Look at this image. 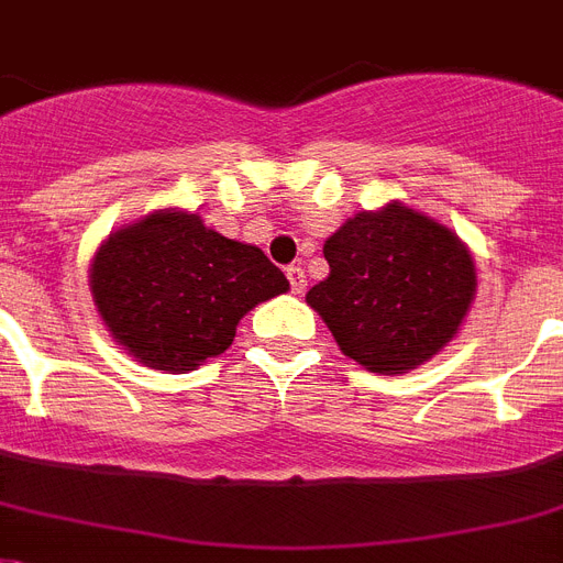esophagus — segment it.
Wrapping results in <instances>:
<instances>
[{
    "instance_id": "34e87169",
    "label": "esophagus",
    "mask_w": 563,
    "mask_h": 563,
    "mask_svg": "<svg viewBox=\"0 0 563 563\" xmlns=\"http://www.w3.org/2000/svg\"><path fill=\"white\" fill-rule=\"evenodd\" d=\"M287 278H290L292 292H305V287H308V276H305L301 267H287Z\"/></svg>"
}]
</instances>
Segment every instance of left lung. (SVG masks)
<instances>
[{"mask_svg":"<svg viewBox=\"0 0 563 563\" xmlns=\"http://www.w3.org/2000/svg\"><path fill=\"white\" fill-rule=\"evenodd\" d=\"M322 253L331 273L305 299L371 374H408L438 356L475 301L466 241L402 201L347 218Z\"/></svg>","mask_w":563,"mask_h":563,"instance_id":"1","label":"left lung"}]
</instances>
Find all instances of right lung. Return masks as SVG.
<instances>
[{
  "label": "right lung",
  "instance_id": "1",
  "mask_svg": "<svg viewBox=\"0 0 563 563\" xmlns=\"http://www.w3.org/2000/svg\"><path fill=\"white\" fill-rule=\"evenodd\" d=\"M88 287L125 354L187 374L224 354L241 319L290 282L258 247L227 239L198 212L166 207L106 235Z\"/></svg>",
  "mask_w": 563,
  "mask_h": 563
}]
</instances>
